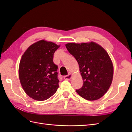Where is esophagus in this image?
Segmentation results:
<instances>
[{"instance_id":"esophagus-1","label":"esophagus","mask_w":132,"mask_h":132,"mask_svg":"<svg viewBox=\"0 0 132 132\" xmlns=\"http://www.w3.org/2000/svg\"><path fill=\"white\" fill-rule=\"evenodd\" d=\"M71 77H72V74H69L68 75H66L64 77V79L66 80H69L71 79Z\"/></svg>"}]
</instances>
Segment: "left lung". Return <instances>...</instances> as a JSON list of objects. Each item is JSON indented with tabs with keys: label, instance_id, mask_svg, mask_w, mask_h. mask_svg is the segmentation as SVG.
Returning a JSON list of instances; mask_svg holds the SVG:
<instances>
[{
	"label": "left lung",
	"instance_id": "obj_1",
	"mask_svg": "<svg viewBox=\"0 0 132 132\" xmlns=\"http://www.w3.org/2000/svg\"><path fill=\"white\" fill-rule=\"evenodd\" d=\"M65 47L79 66L84 84L77 93L87 100L102 97L109 89L113 80V65L107 51L98 44L68 43Z\"/></svg>",
	"mask_w": 132,
	"mask_h": 132
}]
</instances>
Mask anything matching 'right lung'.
<instances>
[{
	"label": "right lung",
	"instance_id": "obj_1",
	"mask_svg": "<svg viewBox=\"0 0 132 132\" xmlns=\"http://www.w3.org/2000/svg\"><path fill=\"white\" fill-rule=\"evenodd\" d=\"M60 47L45 39L33 43L22 55L19 67L20 81L25 93L37 101H44L59 87L58 67L53 54Z\"/></svg>",
	"mask_w": 132,
	"mask_h": 132
}]
</instances>
